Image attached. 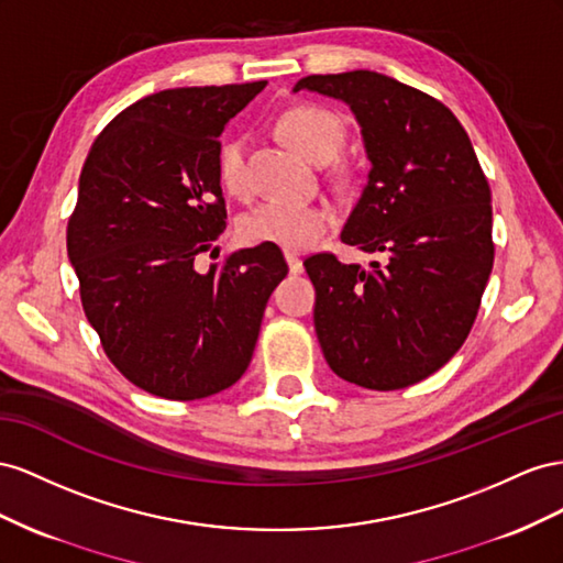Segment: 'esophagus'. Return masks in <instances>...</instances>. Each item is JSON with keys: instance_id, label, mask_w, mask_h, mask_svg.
<instances>
[{"instance_id": "34e87169", "label": "esophagus", "mask_w": 563, "mask_h": 563, "mask_svg": "<svg viewBox=\"0 0 563 563\" xmlns=\"http://www.w3.org/2000/svg\"><path fill=\"white\" fill-rule=\"evenodd\" d=\"M285 262H287V266H290V273H295V276H299V273L303 271L301 256L295 250H285Z\"/></svg>"}]
</instances>
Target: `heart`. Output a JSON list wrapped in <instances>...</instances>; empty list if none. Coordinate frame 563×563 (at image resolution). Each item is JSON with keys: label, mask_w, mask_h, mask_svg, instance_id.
<instances>
[{"label": "heart", "mask_w": 563, "mask_h": 563, "mask_svg": "<svg viewBox=\"0 0 563 563\" xmlns=\"http://www.w3.org/2000/svg\"><path fill=\"white\" fill-rule=\"evenodd\" d=\"M278 132L295 151L313 163H328L344 143V124L320 106L287 108L278 118ZM219 181L229 192H245V143L231 136L219 148ZM334 212L323 200H266L240 221V233L252 243H273L285 250L311 247L332 229Z\"/></svg>", "instance_id": "b5f03b06"}]
</instances>
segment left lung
I'll return each mask as SVG.
<instances>
[{
	"instance_id": "obj_1",
	"label": "left lung",
	"mask_w": 563,
	"mask_h": 563,
	"mask_svg": "<svg viewBox=\"0 0 563 563\" xmlns=\"http://www.w3.org/2000/svg\"><path fill=\"white\" fill-rule=\"evenodd\" d=\"M301 89L356 118L371 172L342 243L387 260L303 262L320 349L358 387H410L451 361L474 325L495 252L488 181L457 118L420 89L373 70L309 75Z\"/></svg>"
}]
</instances>
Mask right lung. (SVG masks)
Masks as SVG:
<instances>
[{
    "label": "right lung",
    "instance_id": "1",
    "mask_svg": "<svg viewBox=\"0 0 563 563\" xmlns=\"http://www.w3.org/2000/svg\"><path fill=\"white\" fill-rule=\"evenodd\" d=\"M266 82L181 87L124 108L93 141L68 223V260L106 356L139 389L196 400L245 375L278 245L198 271L227 229L219 136Z\"/></svg>",
    "mask_w": 563,
    "mask_h": 563
}]
</instances>
